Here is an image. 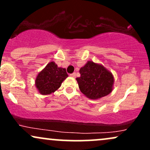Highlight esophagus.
<instances>
[{"label":"esophagus","instance_id":"esophagus-1","mask_svg":"<svg viewBox=\"0 0 150 150\" xmlns=\"http://www.w3.org/2000/svg\"><path fill=\"white\" fill-rule=\"evenodd\" d=\"M70 77H76V73H73L70 74Z\"/></svg>","mask_w":150,"mask_h":150}]
</instances>
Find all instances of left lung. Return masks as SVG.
Here are the masks:
<instances>
[{
  "mask_svg": "<svg viewBox=\"0 0 150 150\" xmlns=\"http://www.w3.org/2000/svg\"><path fill=\"white\" fill-rule=\"evenodd\" d=\"M80 73L81 76L76 78L79 88L89 99L96 100L112 92L114 77L104 65L87 61L80 69Z\"/></svg>",
  "mask_w": 150,
  "mask_h": 150,
  "instance_id": "1",
  "label": "left lung"
}]
</instances>
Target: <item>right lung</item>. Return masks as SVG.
<instances>
[{
	"label": "right lung",
	"mask_w": 150,
	"mask_h": 150,
	"mask_svg": "<svg viewBox=\"0 0 150 150\" xmlns=\"http://www.w3.org/2000/svg\"><path fill=\"white\" fill-rule=\"evenodd\" d=\"M68 77L65 68H59L55 62L51 61L38 73L35 86L42 95L51 94L61 87L62 82Z\"/></svg>",
	"instance_id": "1"
}]
</instances>
